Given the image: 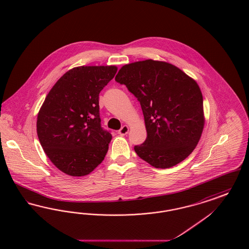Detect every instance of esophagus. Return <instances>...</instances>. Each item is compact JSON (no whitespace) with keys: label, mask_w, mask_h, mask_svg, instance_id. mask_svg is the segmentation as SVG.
<instances>
[{"label":"esophagus","mask_w":249,"mask_h":249,"mask_svg":"<svg viewBox=\"0 0 249 249\" xmlns=\"http://www.w3.org/2000/svg\"><path fill=\"white\" fill-rule=\"evenodd\" d=\"M128 132H129V127L126 125L121 127V129L119 130V134L120 135H126Z\"/></svg>","instance_id":"34e87169"}]
</instances>
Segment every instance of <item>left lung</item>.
Wrapping results in <instances>:
<instances>
[{
  "instance_id": "1",
  "label": "left lung",
  "mask_w": 249,
  "mask_h": 249,
  "mask_svg": "<svg viewBox=\"0 0 249 249\" xmlns=\"http://www.w3.org/2000/svg\"><path fill=\"white\" fill-rule=\"evenodd\" d=\"M115 80L141 105L147 137L134 146L136 154L160 169L189 157L204 125L198 84L175 65L152 59L124 65Z\"/></svg>"
}]
</instances>
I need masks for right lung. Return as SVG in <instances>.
<instances>
[{
    "label": "right lung",
    "instance_id": "add662e5",
    "mask_svg": "<svg viewBox=\"0 0 249 249\" xmlns=\"http://www.w3.org/2000/svg\"><path fill=\"white\" fill-rule=\"evenodd\" d=\"M116 66H81L53 86L37 117V135L52 163L71 177H84L102 163L112 134L101 125L99 94Z\"/></svg>",
    "mask_w": 249,
    "mask_h": 249
}]
</instances>
